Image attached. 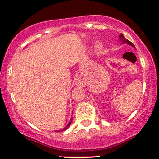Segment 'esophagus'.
<instances>
[{"label":"esophagus","mask_w":159,"mask_h":159,"mask_svg":"<svg viewBox=\"0 0 159 159\" xmlns=\"http://www.w3.org/2000/svg\"><path fill=\"white\" fill-rule=\"evenodd\" d=\"M76 84L78 86H84L85 85L86 83H85V81H84V78H82L81 76H79L76 79Z\"/></svg>","instance_id":"34e87169"}]
</instances>
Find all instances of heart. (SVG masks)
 Returning a JSON list of instances; mask_svg holds the SVG:
<instances>
[{
  "label": "heart",
  "mask_w": 159,
  "mask_h": 159,
  "mask_svg": "<svg viewBox=\"0 0 159 159\" xmlns=\"http://www.w3.org/2000/svg\"><path fill=\"white\" fill-rule=\"evenodd\" d=\"M102 48H103V44H102L101 42H97V44H96L95 45V48L97 51H100V50H102Z\"/></svg>",
  "instance_id": "1"
}]
</instances>
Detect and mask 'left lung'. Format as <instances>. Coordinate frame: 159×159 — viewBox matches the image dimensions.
I'll use <instances>...</instances> for the list:
<instances>
[{
    "label": "left lung",
    "mask_w": 159,
    "mask_h": 159,
    "mask_svg": "<svg viewBox=\"0 0 159 159\" xmlns=\"http://www.w3.org/2000/svg\"><path fill=\"white\" fill-rule=\"evenodd\" d=\"M119 39H120V41H121V43H122V44H125V43H127L128 44H129V45L132 46V47H134V44H133L131 42V41H129V40H128V39H126V38H125L124 36H123V34H121L119 35Z\"/></svg>",
    "instance_id": "left-lung-1"
}]
</instances>
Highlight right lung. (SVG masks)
<instances>
[{"label":"right lung","mask_w":159,"mask_h":159,"mask_svg":"<svg viewBox=\"0 0 159 159\" xmlns=\"http://www.w3.org/2000/svg\"><path fill=\"white\" fill-rule=\"evenodd\" d=\"M72 119H73V118H70V121H69V123H68V125H66V127L65 128H64L63 129H61V130H59V131H56V132H58V131H65V130H67L68 129V128L70 127V124H71V122H72Z\"/></svg>","instance_id":"add662e5"}]
</instances>
